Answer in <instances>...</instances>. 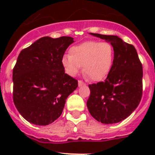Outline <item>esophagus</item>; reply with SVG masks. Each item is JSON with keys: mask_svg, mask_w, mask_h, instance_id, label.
Segmentation results:
<instances>
[{"mask_svg": "<svg viewBox=\"0 0 155 155\" xmlns=\"http://www.w3.org/2000/svg\"><path fill=\"white\" fill-rule=\"evenodd\" d=\"M78 85H79V87H82V86H84V85L86 84H85L83 81H81V80H79V81H78Z\"/></svg>", "mask_w": 155, "mask_h": 155, "instance_id": "obj_1", "label": "esophagus"}]
</instances>
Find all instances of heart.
<instances>
[{
    "mask_svg": "<svg viewBox=\"0 0 155 155\" xmlns=\"http://www.w3.org/2000/svg\"><path fill=\"white\" fill-rule=\"evenodd\" d=\"M69 54L61 59L65 72L75 76L82 66L84 73L93 81H101L107 77L114 59L113 47L107 42H84L71 47Z\"/></svg>",
    "mask_w": 155,
    "mask_h": 155,
    "instance_id": "obj_1",
    "label": "heart"
}]
</instances>
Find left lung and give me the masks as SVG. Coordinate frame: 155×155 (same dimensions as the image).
Instances as JSON below:
<instances>
[{
  "instance_id": "obj_1",
  "label": "left lung",
  "mask_w": 155,
  "mask_h": 155,
  "mask_svg": "<svg viewBox=\"0 0 155 155\" xmlns=\"http://www.w3.org/2000/svg\"><path fill=\"white\" fill-rule=\"evenodd\" d=\"M90 35L110 42L114 59L106 80L88 85L91 93L87 108L99 122L108 125L120 122L137 108L142 99V63L135 47L118 36Z\"/></svg>"
}]
</instances>
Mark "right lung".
I'll return each mask as SVG.
<instances>
[{"label": "right lung", "instance_id": "obj_1", "mask_svg": "<svg viewBox=\"0 0 155 155\" xmlns=\"http://www.w3.org/2000/svg\"><path fill=\"white\" fill-rule=\"evenodd\" d=\"M74 38L43 37L22 50L13 70V102L20 114L36 125H47L63 113L78 81L66 74L61 59Z\"/></svg>", "mask_w": 155, "mask_h": 155}]
</instances>
